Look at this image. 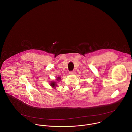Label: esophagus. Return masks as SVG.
I'll return each mask as SVG.
<instances>
[{
    "mask_svg": "<svg viewBox=\"0 0 132 132\" xmlns=\"http://www.w3.org/2000/svg\"><path fill=\"white\" fill-rule=\"evenodd\" d=\"M75 73H76V72H75V71H70L69 72V74L70 75H75Z\"/></svg>",
    "mask_w": 132,
    "mask_h": 132,
    "instance_id": "obj_1",
    "label": "esophagus"
}]
</instances>
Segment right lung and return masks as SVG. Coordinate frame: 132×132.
Segmentation results:
<instances>
[{
    "label": "right lung",
    "instance_id": "obj_1",
    "mask_svg": "<svg viewBox=\"0 0 132 132\" xmlns=\"http://www.w3.org/2000/svg\"><path fill=\"white\" fill-rule=\"evenodd\" d=\"M61 80V78H60V77H58V78H57V81H59V80ZM55 83H56V82H51L50 85H51V86H52L53 87H55V86L57 85Z\"/></svg>",
    "mask_w": 132,
    "mask_h": 132
}]
</instances>
